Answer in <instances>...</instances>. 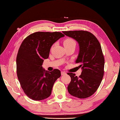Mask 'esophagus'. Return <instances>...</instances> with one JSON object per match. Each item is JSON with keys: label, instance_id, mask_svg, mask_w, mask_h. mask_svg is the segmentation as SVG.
Instances as JSON below:
<instances>
[{"label": "esophagus", "instance_id": "34e87169", "mask_svg": "<svg viewBox=\"0 0 120 120\" xmlns=\"http://www.w3.org/2000/svg\"><path fill=\"white\" fill-rule=\"evenodd\" d=\"M65 74H66V73H65V71H61V75H65Z\"/></svg>", "mask_w": 120, "mask_h": 120}]
</instances>
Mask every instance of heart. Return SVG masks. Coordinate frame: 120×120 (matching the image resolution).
I'll return each mask as SVG.
<instances>
[{
	"mask_svg": "<svg viewBox=\"0 0 120 120\" xmlns=\"http://www.w3.org/2000/svg\"><path fill=\"white\" fill-rule=\"evenodd\" d=\"M64 46V47H68L70 46L76 45V42L72 38H67L65 39L63 42Z\"/></svg>",
	"mask_w": 120,
	"mask_h": 120,
	"instance_id": "b5f03b06",
	"label": "heart"
}]
</instances>
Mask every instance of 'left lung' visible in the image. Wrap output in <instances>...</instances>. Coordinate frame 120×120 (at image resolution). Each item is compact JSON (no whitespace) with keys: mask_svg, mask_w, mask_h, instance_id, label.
Here are the masks:
<instances>
[{"mask_svg":"<svg viewBox=\"0 0 120 120\" xmlns=\"http://www.w3.org/2000/svg\"><path fill=\"white\" fill-rule=\"evenodd\" d=\"M65 35L75 39L79 46V52L75 63L80 64L81 74L68 73L71 81L68 91L71 96L86 98L94 94L99 87L104 75V58L101 46L96 37L84 30L64 31Z\"/></svg>","mask_w":120,"mask_h":120,"instance_id":"1","label":"left lung"}]
</instances>
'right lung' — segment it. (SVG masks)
I'll list each match as a JSON object with an SVG mask.
<instances>
[{"label":"right lung","instance_id":"add662e5","mask_svg":"<svg viewBox=\"0 0 120 120\" xmlns=\"http://www.w3.org/2000/svg\"><path fill=\"white\" fill-rule=\"evenodd\" d=\"M64 35L60 32L34 33L21 44L16 58L18 79L25 94L34 101H41L51 94L55 82L61 75L58 69L49 72L42 67L49 58L52 45Z\"/></svg>","mask_w":120,"mask_h":120}]
</instances>
